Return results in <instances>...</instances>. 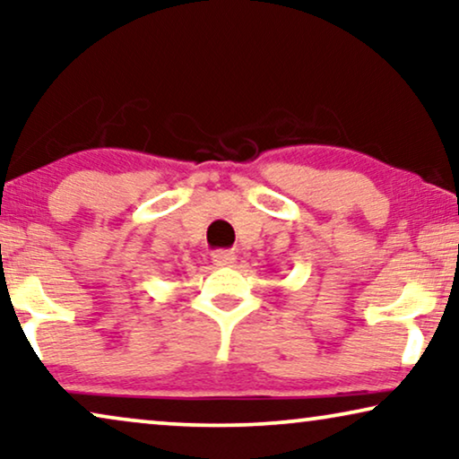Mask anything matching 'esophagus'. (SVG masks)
<instances>
[{"mask_svg":"<svg viewBox=\"0 0 459 459\" xmlns=\"http://www.w3.org/2000/svg\"><path fill=\"white\" fill-rule=\"evenodd\" d=\"M212 263L217 267H230L236 263V255L231 250H217V253H212Z\"/></svg>","mask_w":459,"mask_h":459,"instance_id":"obj_1","label":"esophagus"}]
</instances>
